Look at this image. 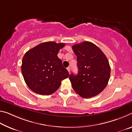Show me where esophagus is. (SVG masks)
<instances>
[{
	"mask_svg": "<svg viewBox=\"0 0 132 132\" xmlns=\"http://www.w3.org/2000/svg\"><path fill=\"white\" fill-rule=\"evenodd\" d=\"M67 70H68V71H69V73H70V67H68V68H67Z\"/></svg>",
	"mask_w": 132,
	"mask_h": 132,
	"instance_id": "esophagus-1",
	"label": "esophagus"
}]
</instances>
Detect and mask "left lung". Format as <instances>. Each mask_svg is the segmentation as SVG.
I'll list each match as a JSON object with an SVG mask.
<instances>
[{"mask_svg":"<svg viewBox=\"0 0 132 132\" xmlns=\"http://www.w3.org/2000/svg\"><path fill=\"white\" fill-rule=\"evenodd\" d=\"M77 56L78 74H71L69 80L75 92L82 98L99 94L108 84L111 68L108 59L92 42L84 41L72 46Z\"/></svg>","mask_w":132,"mask_h":132,"instance_id":"8db88e82","label":"left lung"}]
</instances>
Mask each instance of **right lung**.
<instances>
[{
  "label": "right lung",
  "instance_id": "right-lung-1",
  "mask_svg": "<svg viewBox=\"0 0 132 132\" xmlns=\"http://www.w3.org/2000/svg\"><path fill=\"white\" fill-rule=\"evenodd\" d=\"M64 45V43L43 42L24 55L21 72L26 83L34 93L42 95L52 94L59 88L62 80L69 76L57 56Z\"/></svg>",
  "mask_w": 132,
  "mask_h": 132
}]
</instances>
